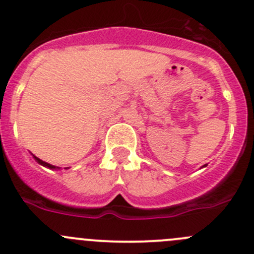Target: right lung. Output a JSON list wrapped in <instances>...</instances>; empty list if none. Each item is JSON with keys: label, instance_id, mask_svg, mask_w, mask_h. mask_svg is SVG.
<instances>
[{"label": "right lung", "instance_id": "add662e5", "mask_svg": "<svg viewBox=\"0 0 254 254\" xmlns=\"http://www.w3.org/2000/svg\"><path fill=\"white\" fill-rule=\"evenodd\" d=\"M33 157H34V160H36L37 162H38V164H41L42 166H46V167H49V169H57L56 166H53V165H51V164H48V162H44V161H42L41 159H38V157L37 156H34L33 155Z\"/></svg>", "mask_w": 254, "mask_h": 254}]
</instances>
